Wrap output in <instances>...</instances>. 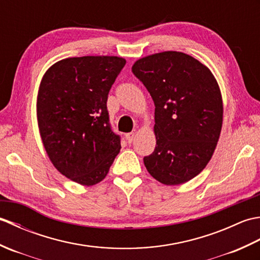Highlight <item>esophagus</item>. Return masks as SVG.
Returning <instances> with one entry per match:
<instances>
[{
    "instance_id": "obj_1",
    "label": "esophagus",
    "mask_w": 260,
    "mask_h": 260,
    "mask_svg": "<svg viewBox=\"0 0 260 260\" xmlns=\"http://www.w3.org/2000/svg\"><path fill=\"white\" fill-rule=\"evenodd\" d=\"M134 139H135V134L134 133H128V134H126V140H127V142L128 143H132L134 141Z\"/></svg>"
}]
</instances>
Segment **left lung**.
Instances as JSON below:
<instances>
[{"label": "left lung", "mask_w": 260, "mask_h": 260, "mask_svg": "<svg viewBox=\"0 0 260 260\" xmlns=\"http://www.w3.org/2000/svg\"><path fill=\"white\" fill-rule=\"evenodd\" d=\"M133 74L155 105V150L144 157L154 179L179 185L201 173L217 147L223 103L206 64L180 51H163L134 62Z\"/></svg>", "instance_id": "left-lung-1"}]
</instances>
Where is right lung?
Listing matches in <instances>:
<instances>
[{"label":"right lung","instance_id":"obj_1","mask_svg":"<svg viewBox=\"0 0 260 260\" xmlns=\"http://www.w3.org/2000/svg\"><path fill=\"white\" fill-rule=\"evenodd\" d=\"M125 63L116 56L66 58L41 79L37 119L43 147L53 167L78 184L103 181L121 148L106 103Z\"/></svg>","mask_w":260,"mask_h":260}]
</instances>
